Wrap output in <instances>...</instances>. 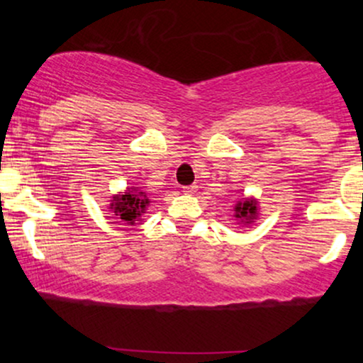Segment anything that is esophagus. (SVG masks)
I'll list each match as a JSON object with an SVG mask.
<instances>
[{
	"label": "esophagus",
	"instance_id": "obj_1",
	"mask_svg": "<svg viewBox=\"0 0 363 363\" xmlns=\"http://www.w3.org/2000/svg\"><path fill=\"white\" fill-rule=\"evenodd\" d=\"M196 189H198V186H196V184L184 186V187H182V193H184V194H194Z\"/></svg>",
	"mask_w": 363,
	"mask_h": 363
}]
</instances>
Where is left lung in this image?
I'll return each mask as SVG.
<instances>
[{
    "instance_id": "left-lung-1",
    "label": "left lung",
    "mask_w": 363,
    "mask_h": 363,
    "mask_svg": "<svg viewBox=\"0 0 363 363\" xmlns=\"http://www.w3.org/2000/svg\"><path fill=\"white\" fill-rule=\"evenodd\" d=\"M259 201L254 196H237L235 203L232 205V216L235 218L237 225L240 227H249L259 218Z\"/></svg>"
}]
</instances>
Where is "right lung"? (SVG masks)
Segmentation results:
<instances>
[{
    "mask_svg": "<svg viewBox=\"0 0 363 363\" xmlns=\"http://www.w3.org/2000/svg\"><path fill=\"white\" fill-rule=\"evenodd\" d=\"M150 199L147 193L138 186L126 187V191H121L119 194L112 196L109 199L107 210L114 213V218L121 222L119 225H135L136 222H143V216L150 206Z\"/></svg>",
    "mask_w": 363,
    "mask_h": 363,
    "instance_id": "add662e5",
    "label": "right lung"
}]
</instances>
